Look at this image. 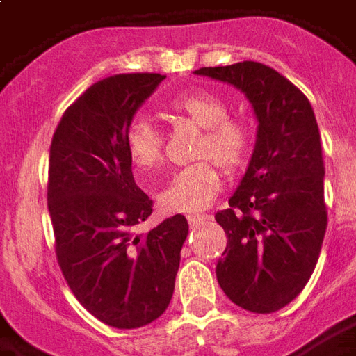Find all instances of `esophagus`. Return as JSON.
I'll return each instance as SVG.
<instances>
[{"instance_id": "esophagus-1", "label": "esophagus", "mask_w": 356, "mask_h": 356, "mask_svg": "<svg viewBox=\"0 0 356 356\" xmlns=\"http://www.w3.org/2000/svg\"><path fill=\"white\" fill-rule=\"evenodd\" d=\"M208 219L209 216H188V225L194 229V227H198V225L206 223Z\"/></svg>"}]
</instances>
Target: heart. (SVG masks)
I'll use <instances>...</instances> for the list:
<instances>
[{"label": "heart", "instance_id": "b5f03b06", "mask_svg": "<svg viewBox=\"0 0 356 356\" xmlns=\"http://www.w3.org/2000/svg\"><path fill=\"white\" fill-rule=\"evenodd\" d=\"M173 114L202 127L196 158H211L225 170H238L252 147V131L242 120L229 118V104L216 93L191 91L179 95L170 104ZM125 150L131 163L143 173L162 162V137L154 125L137 118L125 129ZM221 188V173L216 163L202 160L173 173L160 193V204L175 213H196L206 209Z\"/></svg>", "mask_w": 356, "mask_h": 356}]
</instances>
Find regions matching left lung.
Instances as JSON below:
<instances>
[{
	"mask_svg": "<svg viewBox=\"0 0 356 356\" xmlns=\"http://www.w3.org/2000/svg\"><path fill=\"white\" fill-rule=\"evenodd\" d=\"M194 74L240 89L254 108V152L229 208L216 213L229 236L216 275L232 303L252 313H275L309 282L328 223L313 106L291 81L261 63Z\"/></svg>",
	"mask_w": 356,
	"mask_h": 356,
	"instance_id": "1",
	"label": "left lung"
}]
</instances>
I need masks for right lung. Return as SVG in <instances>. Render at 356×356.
I'll use <instances>...</instances> for the list:
<instances>
[{
    "label": "right lung",
    "mask_w": 356,
    "mask_h": 356,
    "mask_svg": "<svg viewBox=\"0 0 356 356\" xmlns=\"http://www.w3.org/2000/svg\"><path fill=\"white\" fill-rule=\"evenodd\" d=\"M165 76L118 74L68 106L49 150L47 206L60 270L81 305L108 326H147L175 288L185 216L139 232L152 200L133 179L125 129Z\"/></svg>",
    "instance_id": "add662e5"
}]
</instances>
